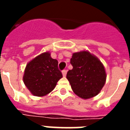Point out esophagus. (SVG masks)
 Here are the masks:
<instances>
[{"label": "esophagus", "mask_w": 130, "mask_h": 130, "mask_svg": "<svg viewBox=\"0 0 130 130\" xmlns=\"http://www.w3.org/2000/svg\"><path fill=\"white\" fill-rule=\"evenodd\" d=\"M62 73H63V76L65 77L66 75H67V70H63V71H62Z\"/></svg>", "instance_id": "1"}]
</instances>
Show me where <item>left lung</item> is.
<instances>
[{"instance_id":"obj_1","label":"left lung","mask_w":130,"mask_h":130,"mask_svg":"<svg viewBox=\"0 0 130 130\" xmlns=\"http://www.w3.org/2000/svg\"><path fill=\"white\" fill-rule=\"evenodd\" d=\"M73 69L67 79L73 92L83 99L96 96L105 86L107 73L101 61L87 51L74 53L70 61Z\"/></svg>"}]
</instances>
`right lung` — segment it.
Masks as SVG:
<instances>
[{
    "label": "right lung",
    "mask_w": 130,
    "mask_h": 130,
    "mask_svg": "<svg viewBox=\"0 0 130 130\" xmlns=\"http://www.w3.org/2000/svg\"><path fill=\"white\" fill-rule=\"evenodd\" d=\"M62 77L57 60L53 59L49 52H46L27 63L23 80L34 96H44L54 90Z\"/></svg>",
    "instance_id": "obj_1"
}]
</instances>
